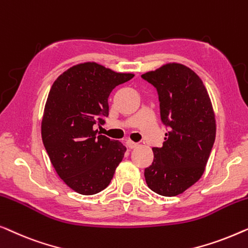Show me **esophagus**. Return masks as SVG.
Masks as SVG:
<instances>
[{
    "mask_svg": "<svg viewBox=\"0 0 248 248\" xmlns=\"http://www.w3.org/2000/svg\"><path fill=\"white\" fill-rule=\"evenodd\" d=\"M125 144H127V147L129 149H134V148H136L138 146L137 142H134V141H131V140H127V142H125Z\"/></svg>",
    "mask_w": 248,
    "mask_h": 248,
    "instance_id": "34e87169",
    "label": "esophagus"
}]
</instances>
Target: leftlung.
Masks as SVG:
<instances>
[{
	"label": "left lung",
	"instance_id": "left-lung-1",
	"mask_svg": "<svg viewBox=\"0 0 248 248\" xmlns=\"http://www.w3.org/2000/svg\"><path fill=\"white\" fill-rule=\"evenodd\" d=\"M157 91L160 120L166 127L162 147L145 169L149 189L164 197L183 193L199 181L214 147L216 120L201 78L186 66L167 64L141 75Z\"/></svg>",
	"mask_w": 248,
	"mask_h": 248
}]
</instances>
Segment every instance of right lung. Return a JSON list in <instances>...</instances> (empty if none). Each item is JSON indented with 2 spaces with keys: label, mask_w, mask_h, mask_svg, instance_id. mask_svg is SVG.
I'll list each match as a JSON object with an SVG mask.
<instances>
[{
  "label": "right lung",
  "mask_w": 248,
  "mask_h": 248,
  "mask_svg": "<svg viewBox=\"0 0 248 248\" xmlns=\"http://www.w3.org/2000/svg\"><path fill=\"white\" fill-rule=\"evenodd\" d=\"M134 74L96 62L71 67L54 82L45 106L41 137L59 177L78 193H99L109 186L125 147L100 135L109 116L110 93Z\"/></svg>",
  "instance_id": "obj_1"
}]
</instances>
